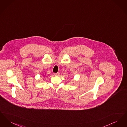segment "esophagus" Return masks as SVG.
Masks as SVG:
<instances>
[{
  "label": "esophagus",
  "mask_w": 127,
  "mask_h": 127,
  "mask_svg": "<svg viewBox=\"0 0 127 127\" xmlns=\"http://www.w3.org/2000/svg\"><path fill=\"white\" fill-rule=\"evenodd\" d=\"M59 75H60V73L59 72L55 73L54 74L55 76H59Z\"/></svg>",
  "instance_id": "obj_1"
}]
</instances>
